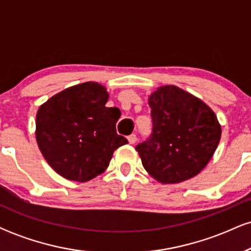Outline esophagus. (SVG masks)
Wrapping results in <instances>:
<instances>
[{
	"mask_svg": "<svg viewBox=\"0 0 251 251\" xmlns=\"http://www.w3.org/2000/svg\"><path fill=\"white\" fill-rule=\"evenodd\" d=\"M127 140H128L129 144H135V142H137V135H135V134L128 135Z\"/></svg>",
	"mask_w": 251,
	"mask_h": 251,
	"instance_id": "1",
	"label": "esophagus"
}]
</instances>
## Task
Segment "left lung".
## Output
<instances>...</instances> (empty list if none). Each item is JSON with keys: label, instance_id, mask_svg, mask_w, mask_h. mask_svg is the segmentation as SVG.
I'll list each match as a JSON object with an SVG mask.
<instances>
[{"label": "left lung", "instance_id": "obj_1", "mask_svg": "<svg viewBox=\"0 0 251 251\" xmlns=\"http://www.w3.org/2000/svg\"><path fill=\"white\" fill-rule=\"evenodd\" d=\"M149 105L151 134L135 146L143 166L163 184L195 177L220 143L221 126L215 113L198 98L176 86L158 88Z\"/></svg>", "mask_w": 251, "mask_h": 251}]
</instances>
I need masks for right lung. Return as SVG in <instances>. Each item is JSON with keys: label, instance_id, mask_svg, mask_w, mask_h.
I'll use <instances>...</instances> for the list:
<instances>
[{"label": "right lung", "instance_id": "1", "mask_svg": "<svg viewBox=\"0 0 251 251\" xmlns=\"http://www.w3.org/2000/svg\"><path fill=\"white\" fill-rule=\"evenodd\" d=\"M108 94L96 82L60 92L36 114V140L54 171L87 181L107 169L113 152L127 139L117 134L118 107H106Z\"/></svg>", "mask_w": 251, "mask_h": 251}]
</instances>
